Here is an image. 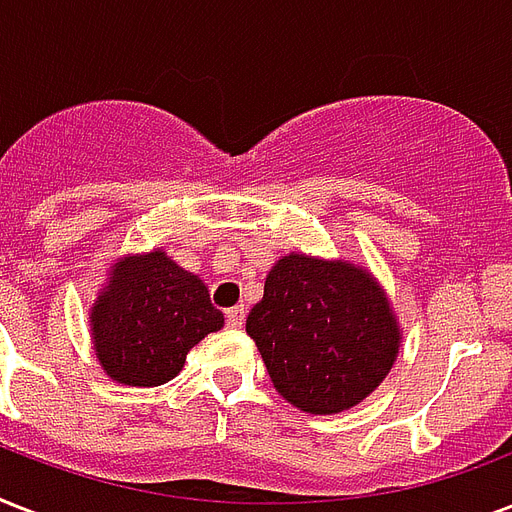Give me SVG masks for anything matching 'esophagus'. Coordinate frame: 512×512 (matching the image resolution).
<instances>
[{"label":"esophagus","mask_w":512,"mask_h":512,"mask_svg":"<svg viewBox=\"0 0 512 512\" xmlns=\"http://www.w3.org/2000/svg\"><path fill=\"white\" fill-rule=\"evenodd\" d=\"M225 324L231 329L244 327V305H236L231 311H225Z\"/></svg>","instance_id":"1"}]
</instances>
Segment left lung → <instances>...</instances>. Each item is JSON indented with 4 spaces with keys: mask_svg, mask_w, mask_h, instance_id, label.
Here are the masks:
<instances>
[{
    "mask_svg": "<svg viewBox=\"0 0 512 512\" xmlns=\"http://www.w3.org/2000/svg\"><path fill=\"white\" fill-rule=\"evenodd\" d=\"M247 335L289 404L337 414L361 404L398 356L401 329L372 273L348 260L281 257Z\"/></svg>",
    "mask_w": 512,
    "mask_h": 512,
    "instance_id": "obj_1",
    "label": "left lung"
}]
</instances>
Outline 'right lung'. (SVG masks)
Masks as SVG:
<instances>
[{
    "label": "right lung",
    "instance_id": "add662e5",
    "mask_svg": "<svg viewBox=\"0 0 512 512\" xmlns=\"http://www.w3.org/2000/svg\"><path fill=\"white\" fill-rule=\"evenodd\" d=\"M108 276L92 303L90 332L103 372L122 385H164L196 342L223 327L204 281L162 249L124 257Z\"/></svg>",
    "mask_w": 512,
    "mask_h": 512
}]
</instances>
